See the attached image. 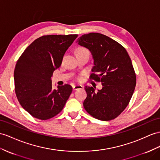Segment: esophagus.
I'll list each match as a JSON object with an SVG mask.
<instances>
[{"mask_svg": "<svg viewBox=\"0 0 160 160\" xmlns=\"http://www.w3.org/2000/svg\"><path fill=\"white\" fill-rule=\"evenodd\" d=\"M83 87L80 84H76V85H73V90H78V89H81Z\"/></svg>", "mask_w": 160, "mask_h": 160, "instance_id": "1", "label": "esophagus"}]
</instances>
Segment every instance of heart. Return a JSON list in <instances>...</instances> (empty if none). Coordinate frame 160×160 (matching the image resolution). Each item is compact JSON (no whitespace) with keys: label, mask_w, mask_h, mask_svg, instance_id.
<instances>
[{"label":"heart","mask_w":160,"mask_h":160,"mask_svg":"<svg viewBox=\"0 0 160 160\" xmlns=\"http://www.w3.org/2000/svg\"><path fill=\"white\" fill-rule=\"evenodd\" d=\"M86 51V49H84V48H79L78 49V51Z\"/></svg>","instance_id":"1"}]
</instances>
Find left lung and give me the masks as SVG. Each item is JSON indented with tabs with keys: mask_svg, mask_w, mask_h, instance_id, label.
<instances>
[{
	"mask_svg": "<svg viewBox=\"0 0 160 160\" xmlns=\"http://www.w3.org/2000/svg\"><path fill=\"white\" fill-rule=\"evenodd\" d=\"M76 42L91 52V78L103 86L97 91L86 86L84 108L98 120H113L128 105L136 86V75L128 52L116 41L99 33L84 34Z\"/></svg>",
	"mask_w": 160,
	"mask_h": 160,
	"instance_id": "8db88e82",
	"label": "left lung"
}]
</instances>
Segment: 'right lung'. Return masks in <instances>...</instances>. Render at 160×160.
I'll use <instances>...</instances> for the list:
<instances>
[{"mask_svg": "<svg viewBox=\"0 0 160 160\" xmlns=\"http://www.w3.org/2000/svg\"><path fill=\"white\" fill-rule=\"evenodd\" d=\"M78 34L47 35L36 39L20 56L14 70L15 91L22 108L45 120L55 116L72 92L69 84L52 87L51 76Z\"/></svg>", "mask_w": 160, "mask_h": 160, "instance_id": "obj_1", "label": "right lung"}]
</instances>
